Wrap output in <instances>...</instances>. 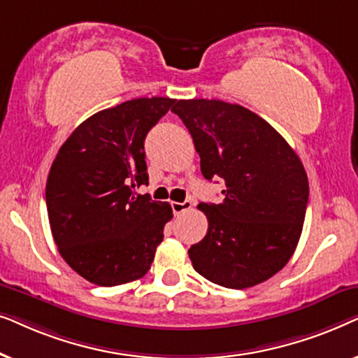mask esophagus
Returning <instances> with one entry per match:
<instances>
[{"mask_svg": "<svg viewBox=\"0 0 358 358\" xmlns=\"http://www.w3.org/2000/svg\"><path fill=\"white\" fill-rule=\"evenodd\" d=\"M171 207H173V212L176 215L185 212V210L192 208V200H184V202H171Z\"/></svg>", "mask_w": 358, "mask_h": 358, "instance_id": "34e87169", "label": "esophagus"}]
</instances>
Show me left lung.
<instances>
[{
	"label": "left lung",
	"mask_w": 358,
	"mask_h": 358,
	"mask_svg": "<svg viewBox=\"0 0 358 358\" xmlns=\"http://www.w3.org/2000/svg\"><path fill=\"white\" fill-rule=\"evenodd\" d=\"M207 180L224 182L222 203H200L208 229L189 249L192 266L217 285L266 282L295 252L310 185L300 158L262 117L217 99L178 101Z\"/></svg>",
	"instance_id": "1"
}]
</instances>
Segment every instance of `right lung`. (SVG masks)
Here are the masks:
<instances>
[{
  "instance_id": "right-lung-1",
  "label": "right lung",
  "mask_w": 358,
  "mask_h": 358,
  "mask_svg": "<svg viewBox=\"0 0 358 358\" xmlns=\"http://www.w3.org/2000/svg\"><path fill=\"white\" fill-rule=\"evenodd\" d=\"M176 99L140 97L86 119L58 150L48 173V222L62 257L87 282L115 287L150 271L168 202L135 194L148 184L146 134Z\"/></svg>"
}]
</instances>
